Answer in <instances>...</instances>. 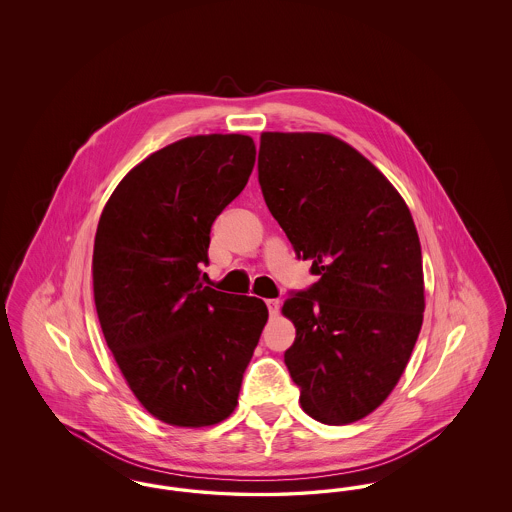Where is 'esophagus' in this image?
Segmentation results:
<instances>
[{"label":"esophagus","mask_w":512,"mask_h":512,"mask_svg":"<svg viewBox=\"0 0 512 512\" xmlns=\"http://www.w3.org/2000/svg\"><path fill=\"white\" fill-rule=\"evenodd\" d=\"M280 299H267V307L268 313H270V317H276L278 313H280Z\"/></svg>","instance_id":"34e87169"}]
</instances>
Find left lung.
Returning a JSON list of instances; mask_svg holds the SVG:
<instances>
[{"label": "left lung", "instance_id": "8db88e82", "mask_svg": "<svg viewBox=\"0 0 512 512\" xmlns=\"http://www.w3.org/2000/svg\"><path fill=\"white\" fill-rule=\"evenodd\" d=\"M259 184L317 284L293 293L284 353L301 409L341 426L376 411L411 359L424 313L411 211L365 155L322 132H263Z\"/></svg>", "mask_w": 512, "mask_h": 512}]
</instances>
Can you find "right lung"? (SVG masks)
I'll return each instance as SVG.
<instances>
[{
    "mask_svg": "<svg viewBox=\"0 0 512 512\" xmlns=\"http://www.w3.org/2000/svg\"><path fill=\"white\" fill-rule=\"evenodd\" d=\"M245 134H199L146 157L107 199L92 276L101 332L134 397L178 428L234 413L268 320L263 299L199 282L209 234L255 165Z\"/></svg>",
    "mask_w": 512,
    "mask_h": 512,
    "instance_id": "add662e5",
    "label": "right lung"
}]
</instances>
